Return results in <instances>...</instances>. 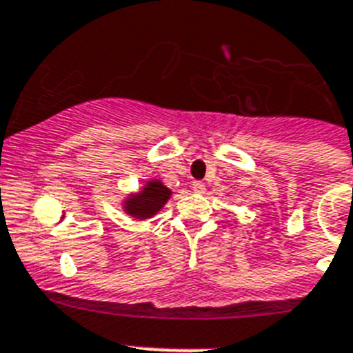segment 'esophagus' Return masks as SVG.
<instances>
[{
    "label": "esophagus",
    "instance_id": "esophagus-1",
    "mask_svg": "<svg viewBox=\"0 0 353 353\" xmlns=\"http://www.w3.org/2000/svg\"><path fill=\"white\" fill-rule=\"evenodd\" d=\"M192 191L203 192V191H205V183H203V182H192Z\"/></svg>",
    "mask_w": 353,
    "mask_h": 353
}]
</instances>
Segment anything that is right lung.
<instances>
[{
  "label": "right lung",
  "mask_w": 353,
  "mask_h": 353,
  "mask_svg": "<svg viewBox=\"0 0 353 353\" xmlns=\"http://www.w3.org/2000/svg\"><path fill=\"white\" fill-rule=\"evenodd\" d=\"M171 189H168L161 180H150L139 192H134L123 201V209L135 219L153 218L168 203Z\"/></svg>",
  "instance_id": "1"
}]
</instances>
